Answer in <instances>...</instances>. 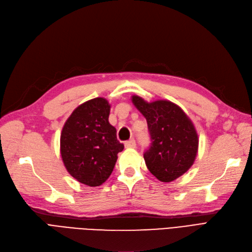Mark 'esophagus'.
Instances as JSON below:
<instances>
[{
	"label": "esophagus",
	"mask_w": 252,
	"mask_h": 252,
	"mask_svg": "<svg viewBox=\"0 0 252 252\" xmlns=\"http://www.w3.org/2000/svg\"><path fill=\"white\" fill-rule=\"evenodd\" d=\"M135 147H136V143L133 138L127 140V142L125 143V148H127V149H134Z\"/></svg>",
	"instance_id": "esophagus-1"
}]
</instances>
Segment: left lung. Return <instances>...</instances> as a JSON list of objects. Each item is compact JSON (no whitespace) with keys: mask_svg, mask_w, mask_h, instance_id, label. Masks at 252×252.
<instances>
[{"mask_svg":"<svg viewBox=\"0 0 252 252\" xmlns=\"http://www.w3.org/2000/svg\"><path fill=\"white\" fill-rule=\"evenodd\" d=\"M131 100L147 120L152 142L144 154L146 165L161 182H172L195 160L198 136L194 125L182 108L168 100L147 102L136 95Z\"/></svg>","mask_w":252,"mask_h":252,"instance_id":"obj_1","label":"left lung"}]
</instances>
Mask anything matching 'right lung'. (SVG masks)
I'll list each match as a JSON object with an SVG mask.
<instances>
[{"label": "right lung", "mask_w": 252, "mask_h": 252, "mask_svg": "<svg viewBox=\"0 0 252 252\" xmlns=\"http://www.w3.org/2000/svg\"><path fill=\"white\" fill-rule=\"evenodd\" d=\"M109 112L106 99H91L73 110L62 129L60 151L67 172L91 187L105 182L124 149L108 122Z\"/></svg>", "instance_id": "add662e5"}]
</instances>
